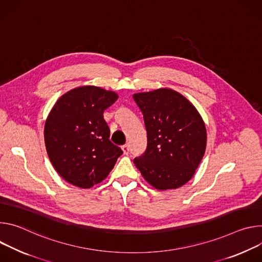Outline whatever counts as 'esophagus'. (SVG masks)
<instances>
[{"mask_svg":"<svg viewBox=\"0 0 262 262\" xmlns=\"http://www.w3.org/2000/svg\"><path fill=\"white\" fill-rule=\"evenodd\" d=\"M122 149H123V151H124V154H128L129 153V150H130V147H129V144H124V146L122 147Z\"/></svg>","mask_w":262,"mask_h":262,"instance_id":"obj_1","label":"esophagus"}]
</instances>
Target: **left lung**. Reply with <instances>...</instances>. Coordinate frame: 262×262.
<instances>
[{
  "label": "left lung",
  "instance_id": "8db88e82",
  "mask_svg": "<svg viewBox=\"0 0 262 262\" xmlns=\"http://www.w3.org/2000/svg\"><path fill=\"white\" fill-rule=\"evenodd\" d=\"M143 115L147 149L134 158L152 186L165 190L188 182L206 149V128L194 106L179 93L160 89L133 96Z\"/></svg>",
  "mask_w": 262,
  "mask_h": 262
}]
</instances>
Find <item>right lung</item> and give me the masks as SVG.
Listing matches in <instances>:
<instances>
[{"instance_id": "right-lung-1", "label": "right lung", "mask_w": 262, "mask_h": 262, "mask_svg": "<svg viewBox=\"0 0 262 262\" xmlns=\"http://www.w3.org/2000/svg\"><path fill=\"white\" fill-rule=\"evenodd\" d=\"M118 95L97 86H83L64 94L52 108L45 126L49 158L69 183L90 188L102 182L123 154L113 144L104 110Z\"/></svg>"}]
</instances>
